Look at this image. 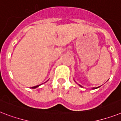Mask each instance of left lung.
I'll return each mask as SVG.
<instances>
[{
  "instance_id": "obj_1",
  "label": "left lung",
  "mask_w": 121,
  "mask_h": 121,
  "mask_svg": "<svg viewBox=\"0 0 121 121\" xmlns=\"http://www.w3.org/2000/svg\"><path fill=\"white\" fill-rule=\"evenodd\" d=\"M78 85H79V86H80V87H81V88H83V86H81V85H80V84H78ZM99 87H100V86H98V87H96V88H92V89H97V88H99Z\"/></svg>"
}]
</instances>
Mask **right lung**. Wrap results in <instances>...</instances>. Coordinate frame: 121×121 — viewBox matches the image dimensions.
<instances>
[{"label": "right lung", "instance_id": "add662e5", "mask_svg": "<svg viewBox=\"0 0 121 121\" xmlns=\"http://www.w3.org/2000/svg\"><path fill=\"white\" fill-rule=\"evenodd\" d=\"M40 86V85H38V86H34V87H32V88H33V89H35V88H38V86Z\"/></svg>", "mask_w": 121, "mask_h": 121}]
</instances>
